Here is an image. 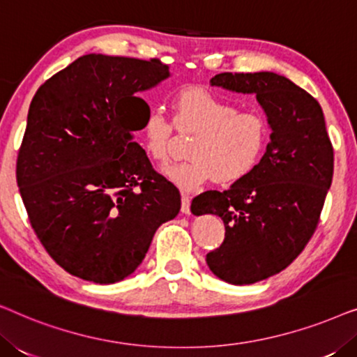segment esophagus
Wrapping results in <instances>:
<instances>
[{
  "instance_id": "obj_1",
  "label": "esophagus",
  "mask_w": 357,
  "mask_h": 357,
  "mask_svg": "<svg viewBox=\"0 0 357 357\" xmlns=\"http://www.w3.org/2000/svg\"><path fill=\"white\" fill-rule=\"evenodd\" d=\"M182 213L190 214V197L188 195H182Z\"/></svg>"
}]
</instances>
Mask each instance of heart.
<instances>
[{"label":"heart","instance_id":"heart-1","mask_svg":"<svg viewBox=\"0 0 357 357\" xmlns=\"http://www.w3.org/2000/svg\"><path fill=\"white\" fill-rule=\"evenodd\" d=\"M174 123L197 136L188 146V160L164 169L169 182L182 192H197L213 180L231 185L247 178L261 162L270 141V125L260 112L238 110L232 100L202 87H187L174 100ZM172 123L153 107L139 130L141 144L155 162H165Z\"/></svg>","mask_w":357,"mask_h":357}]
</instances>
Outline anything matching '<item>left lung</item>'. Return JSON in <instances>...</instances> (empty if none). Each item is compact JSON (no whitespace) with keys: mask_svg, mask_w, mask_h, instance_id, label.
Masks as SVG:
<instances>
[{"mask_svg":"<svg viewBox=\"0 0 357 357\" xmlns=\"http://www.w3.org/2000/svg\"><path fill=\"white\" fill-rule=\"evenodd\" d=\"M211 86L255 94L271 135L258 167L226 192H204L192 213L222 219V245L206 255L219 280L253 284L284 270L314 234L333 178V146L321 107L271 71L221 73Z\"/></svg>","mask_w":357,"mask_h":357,"instance_id":"left-lung-1","label":"left lung"}]
</instances>
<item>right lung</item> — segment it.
Listing matches in <instances>:
<instances>
[{
	"label": "right lung",
	"mask_w": 357,
	"mask_h": 357,
	"mask_svg": "<svg viewBox=\"0 0 357 357\" xmlns=\"http://www.w3.org/2000/svg\"><path fill=\"white\" fill-rule=\"evenodd\" d=\"M167 77L159 60L91 53L33 96L17 187L42 245L73 276L125 280L180 211L178 190L135 143L149 112L138 96Z\"/></svg>",
	"instance_id": "right-lung-1"
}]
</instances>
